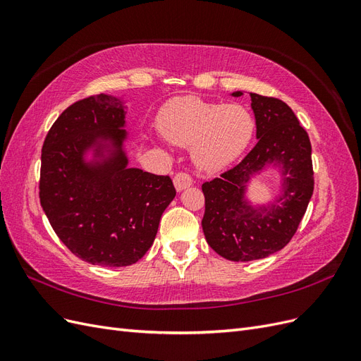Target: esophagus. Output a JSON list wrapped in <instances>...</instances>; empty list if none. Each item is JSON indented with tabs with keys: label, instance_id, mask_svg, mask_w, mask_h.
<instances>
[{
	"label": "esophagus",
	"instance_id": "obj_1",
	"mask_svg": "<svg viewBox=\"0 0 361 361\" xmlns=\"http://www.w3.org/2000/svg\"><path fill=\"white\" fill-rule=\"evenodd\" d=\"M173 183H174V187H176L178 191H183L185 188H188L190 185L192 183V178L190 176L188 173L180 171L173 178Z\"/></svg>",
	"mask_w": 361,
	"mask_h": 361
}]
</instances>
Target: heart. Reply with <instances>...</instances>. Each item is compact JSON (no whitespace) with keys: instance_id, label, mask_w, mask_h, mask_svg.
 Listing matches in <instances>:
<instances>
[{"instance_id":"b5f03b06","label":"heart","mask_w":361,"mask_h":361,"mask_svg":"<svg viewBox=\"0 0 361 361\" xmlns=\"http://www.w3.org/2000/svg\"><path fill=\"white\" fill-rule=\"evenodd\" d=\"M158 128L169 143L179 147L191 146V158L199 170L216 173L247 149L256 123L241 105L179 96L161 108Z\"/></svg>"}]
</instances>
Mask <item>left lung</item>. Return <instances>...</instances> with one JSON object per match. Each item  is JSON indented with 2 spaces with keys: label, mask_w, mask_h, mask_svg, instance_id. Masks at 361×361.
Returning <instances> with one entry per match:
<instances>
[{
  "label": "left lung",
  "mask_w": 361,
  "mask_h": 361,
  "mask_svg": "<svg viewBox=\"0 0 361 361\" xmlns=\"http://www.w3.org/2000/svg\"><path fill=\"white\" fill-rule=\"evenodd\" d=\"M250 96L259 141L238 166L202 185L206 241L233 262L264 259L285 247L297 232L314 185L310 140L290 106L277 97ZM268 165L282 169V194L276 202L255 208L245 197V187Z\"/></svg>",
  "instance_id": "8db88e82"
}]
</instances>
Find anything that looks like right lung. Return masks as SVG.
Segmentation results:
<instances>
[{
	"label": "right lung",
	"mask_w": 361,
	"mask_h": 361,
	"mask_svg": "<svg viewBox=\"0 0 361 361\" xmlns=\"http://www.w3.org/2000/svg\"><path fill=\"white\" fill-rule=\"evenodd\" d=\"M123 102L94 94L72 104L42 147L40 204L60 241L101 267L135 264L176 195L169 176L128 167ZM95 150L96 160L85 154Z\"/></svg>",
	"instance_id": "obj_1"
}]
</instances>
